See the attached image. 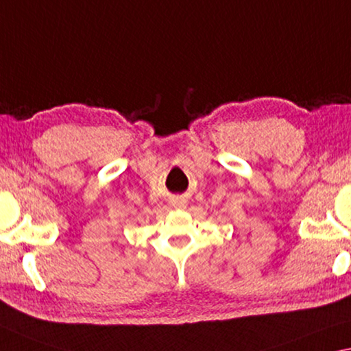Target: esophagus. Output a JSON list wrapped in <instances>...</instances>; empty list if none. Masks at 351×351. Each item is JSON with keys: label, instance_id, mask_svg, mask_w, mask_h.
I'll list each match as a JSON object with an SVG mask.
<instances>
[{"label": "esophagus", "instance_id": "obj_1", "mask_svg": "<svg viewBox=\"0 0 351 351\" xmlns=\"http://www.w3.org/2000/svg\"><path fill=\"white\" fill-rule=\"evenodd\" d=\"M176 204H177V207H183L185 206V201H177Z\"/></svg>", "mask_w": 351, "mask_h": 351}]
</instances>
